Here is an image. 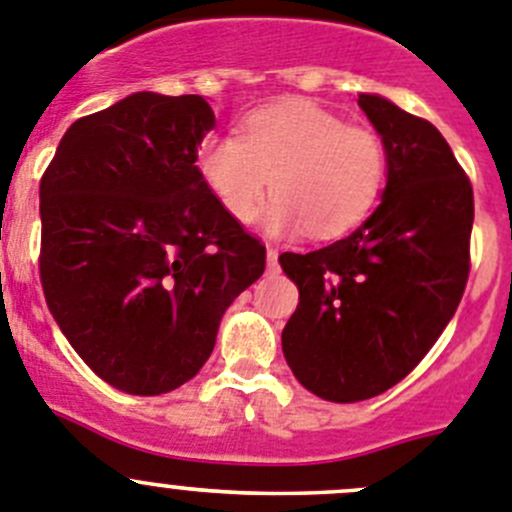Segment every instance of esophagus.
<instances>
[{
    "instance_id": "obj_1",
    "label": "esophagus",
    "mask_w": 512,
    "mask_h": 512,
    "mask_svg": "<svg viewBox=\"0 0 512 512\" xmlns=\"http://www.w3.org/2000/svg\"><path fill=\"white\" fill-rule=\"evenodd\" d=\"M267 267H270V270L278 267V250H272V247H267Z\"/></svg>"
}]
</instances>
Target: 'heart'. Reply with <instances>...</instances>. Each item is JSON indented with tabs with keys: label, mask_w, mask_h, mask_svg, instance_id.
Here are the masks:
<instances>
[{
	"label": "heart",
	"mask_w": 512,
	"mask_h": 512,
	"mask_svg": "<svg viewBox=\"0 0 512 512\" xmlns=\"http://www.w3.org/2000/svg\"><path fill=\"white\" fill-rule=\"evenodd\" d=\"M199 174L234 222H250L270 179L262 227L331 240L364 222L384 189L389 156L369 126H348L313 100L290 98L250 113L240 138L212 136Z\"/></svg>",
	"instance_id": "b5f03b06"
}]
</instances>
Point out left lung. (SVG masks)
I'll list each match as a JSON object with an SVG mask.
<instances>
[{"label": "left lung", "instance_id": "left-lung-1", "mask_svg": "<svg viewBox=\"0 0 512 512\" xmlns=\"http://www.w3.org/2000/svg\"><path fill=\"white\" fill-rule=\"evenodd\" d=\"M358 105L389 156L379 207L323 250L280 255L300 293L285 361L336 404L384 394L427 356L465 293L475 219L470 179L432 123L376 93Z\"/></svg>", "mask_w": 512, "mask_h": 512}]
</instances>
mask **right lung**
<instances>
[{
    "label": "right lung",
    "mask_w": 512,
    "mask_h": 512,
    "mask_svg": "<svg viewBox=\"0 0 512 512\" xmlns=\"http://www.w3.org/2000/svg\"><path fill=\"white\" fill-rule=\"evenodd\" d=\"M202 95L141 90L75 121L40 181L47 308L85 364L136 396L199 374L265 247L227 217L197 166Z\"/></svg>",
    "instance_id": "1"
}]
</instances>
